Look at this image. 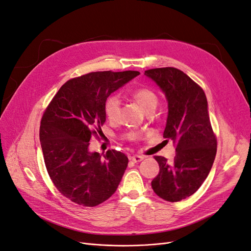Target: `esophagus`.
Instances as JSON below:
<instances>
[{"instance_id":"1","label":"esophagus","mask_w":251,"mask_h":251,"mask_svg":"<svg viewBox=\"0 0 251 251\" xmlns=\"http://www.w3.org/2000/svg\"><path fill=\"white\" fill-rule=\"evenodd\" d=\"M131 160L133 161V162H140V161H142L143 160V157L142 156H139V155H134V156H132L131 157Z\"/></svg>"}]
</instances>
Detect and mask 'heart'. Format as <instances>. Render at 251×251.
<instances>
[{"label": "heart", "instance_id": "1", "mask_svg": "<svg viewBox=\"0 0 251 251\" xmlns=\"http://www.w3.org/2000/svg\"><path fill=\"white\" fill-rule=\"evenodd\" d=\"M134 100L137 101L143 109L147 111L155 109L158 98L153 90L147 87L135 89L132 92ZM104 115L110 123H117L120 117V100L117 95H111L107 98L103 105Z\"/></svg>", "mask_w": 251, "mask_h": 251}]
</instances>
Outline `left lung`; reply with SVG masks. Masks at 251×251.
<instances>
[{
	"mask_svg": "<svg viewBox=\"0 0 251 251\" xmlns=\"http://www.w3.org/2000/svg\"><path fill=\"white\" fill-rule=\"evenodd\" d=\"M165 93L169 115L163 137L173 140L176 156L172 162L155 156L159 174L151 181L157 196L178 202L198 191L206 179L217 153L203 89L184 72L173 67L144 71Z\"/></svg>",
	"mask_w": 251,
	"mask_h": 251,
	"instance_id": "obj_1",
	"label": "left lung"
}]
</instances>
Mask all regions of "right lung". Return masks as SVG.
Masks as SVG:
<instances>
[{"mask_svg":"<svg viewBox=\"0 0 251 251\" xmlns=\"http://www.w3.org/2000/svg\"><path fill=\"white\" fill-rule=\"evenodd\" d=\"M138 71H100L71 78L59 88L41 120L44 161L53 184L66 198L93 207L116 192L128 159L115 150L101 157L89 151L105 121L107 98Z\"/></svg>","mask_w":251,"mask_h":251,"instance_id":"add662e5","label":"right lung"}]
</instances>
